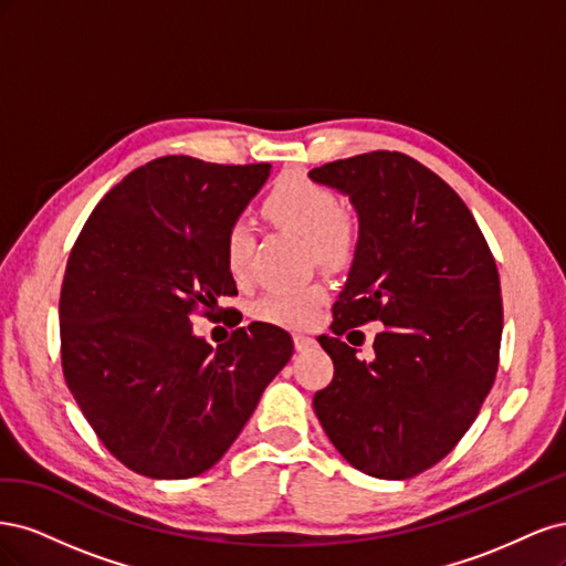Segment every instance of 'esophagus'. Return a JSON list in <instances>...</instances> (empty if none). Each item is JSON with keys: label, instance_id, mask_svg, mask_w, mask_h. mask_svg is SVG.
Wrapping results in <instances>:
<instances>
[{"label": "esophagus", "instance_id": "1", "mask_svg": "<svg viewBox=\"0 0 566 566\" xmlns=\"http://www.w3.org/2000/svg\"><path fill=\"white\" fill-rule=\"evenodd\" d=\"M293 342H295V349L297 352H306V349H314L316 347V339L314 337H306V335H293Z\"/></svg>", "mask_w": 566, "mask_h": 566}]
</instances>
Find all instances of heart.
Listing matches in <instances>:
<instances>
[{
    "instance_id": "heart-1",
    "label": "heart",
    "mask_w": 566,
    "mask_h": 566,
    "mask_svg": "<svg viewBox=\"0 0 566 566\" xmlns=\"http://www.w3.org/2000/svg\"><path fill=\"white\" fill-rule=\"evenodd\" d=\"M264 214L273 227L293 231L312 245L316 260L331 269H342L354 260L358 235L352 221L342 214L339 198L304 175H283L264 198ZM254 254V231L238 219L224 235V260L231 276L243 281ZM325 287L314 283L304 287L271 290L254 304V316L287 328H302L316 318Z\"/></svg>"
}]
</instances>
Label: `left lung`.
Returning a JSON list of instances; mask_svg holds the SVG:
<instances>
[{"instance_id":"8db88e82","label":"left lung","mask_w":566,"mask_h":566,"mask_svg":"<svg viewBox=\"0 0 566 566\" xmlns=\"http://www.w3.org/2000/svg\"><path fill=\"white\" fill-rule=\"evenodd\" d=\"M349 196L358 243L321 347L335 366L314 410L349 465L408 479L453 451L499 370L503 300L495 260L468 205L418 160L373 150L314 167ZM380 319L376 358L338 339Z\"/></svg>"}]
</instances>
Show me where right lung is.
Returning <instances> with one entry per match:
<instances>
[{"label": "right lung", "instance_id": "right-lung-1", "mask_svg": "<svg viewBox=\"0 0 566 566\" xmlns=\"http://www.w3.org/2000/svg\"><path fill=\"white\" fill-rule=\"evenodd\" d=\"M271 165L165 156L104 196L67 256L59 318L65 385L104 447L150 479L210 470L241 434L293 337L254 321L212 347L191 316L238 295L227 229Z\"/></svg>", "mask_w": 566, "mask_h": 566}]
</instances>
